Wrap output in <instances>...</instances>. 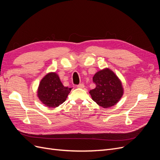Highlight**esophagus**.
I'll use <instances>...</instances> for the list:
<instances>
[{"instance_id":"34e87169","label":"esophagus","mask_w":160,"mask_h":160,"mask_svg":"<svg viewBox=\"0 0 160 160\" xmlns=\"http://www.w3.org/2000/svg\"><path fill=\"white\" fill-rule=\"evenodd\" d=\"M77 88H81V89H83L85 88V85L83 83H80L78 85H77Z\"/></svg>"}]
</instances>
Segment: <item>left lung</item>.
I'll use <instances>...</instances> for the list:
<instances>
[{
    "label": "left lung",
    "instance_id": "left-lung-1",
    "mask_svg": "<svg viewBox=\"0 0 160 160\" xmlns=\"http://www.w3.org/2000/svg\"><path fill=\"white\" fill-rule=\"evenodd\" d=\"M93 81L96 88L90 90L89 93L92 99L101 107H113L122 99L124 93L122 83L111 69L105 68L98 71Z\"/></svg>",
    "mask_w": 160,
    "mask_h": 160
}]
</instances>
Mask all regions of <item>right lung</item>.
<instances>
[{
    "mask_svg": "<svg viewBox=\"0 0 160 160\" xmlns=\"http://www.w3.org/2000/svg\"><path fill=\"white\" fill-rule=\"evenodd\" d=\"M72 88L65 87L55 72L42 77L37 89V97L47 107L55 108L65 102Z\"/></svg>",
    "mask_w": 160,
    "mask_h": 160,
    "instance_id": "1",
    "label": "right lung"
}]
</instances>
